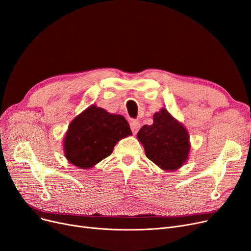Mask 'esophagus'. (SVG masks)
<instances>
[{"label": "esophagus", "mask_w": 251, "mask_h": 251, "mask_svg": "<svg viewBox=\"0 0 251 251\" xmlns=\"http://www.w3.org/2000/svg\"><path fill=\"white\" fill-rule=\"evenodd\" d=\"M130 128H131V131L133 134H136L140 128V124L137 121H131L130 122Z\"/></svg>", "instance_id": "obj_1"}]
</instances>
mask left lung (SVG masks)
<instances>
[{
  "label": "left lung",
  "instance_id": "left-lung-1",
  "mask_svg": "<svg viewBox=\"0 0 251 251\" xmlns=\"http://www.w3.org/2000/svg\"><path fill=\"white\" fill-rule=\"evenodd\" d=\"M152 120L154 123L143 126L137 133L146 156L163 170L179 169L188 161L191 150L187 128L164 107Z\"/></svg>",
  "mask_w": 251,
  "mask_h": 251
}]
</instances>
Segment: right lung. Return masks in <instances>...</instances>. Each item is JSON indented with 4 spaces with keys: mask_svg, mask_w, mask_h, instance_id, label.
<instances>
[{
    "mask_svg": "<svg viewBox=\"0 0 251 251\" xmlns=\"http://www.w3.org/2000/svg\"><path fill=\"white\" fill-rule=\"evenodd\" d=\"M131 134L123 116L92 104L69 125L63 138L64 157L75 167L90 169L112 154L119 140Z\"/></svg>",
    "mask_w": 251,
    "mask_h": 251,
    "instance_id": "obj_1",
    "label": "right lung"
}]
</instances>
